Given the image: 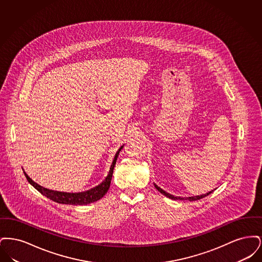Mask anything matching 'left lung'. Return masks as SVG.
<instances>
[{
	"mask_svg": "<svg viewBox=\"0 0 262 262\" xmlns=\"http://www.w3.org/2000/svg\"><path fill=\"white\" fill-rule=\"evenodd\" d=\"M155 187L162 193L164 194L165 196H167V198H169V199H171V200H189V201H194V200H201V199H203V198H205V196H207V195H209L210 193L212 192L211 191H209V192H207V193H205V194H201V195H198V196H190V198H178V196H174V195H172V194H170V193H168V192H166L165 190H163L161 187H158V186H156V185H154Z\"/></svg>",
	"mask_w": 262,
	"mask_h": 262,
	"instance_id": "1",
	"label": "left lung"
}]
</instances>
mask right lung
<instances>
[{"label": "right lung", "instance_id": "1", "mask_svg": "<svg viewBox=\"0 0 262 262\" xmlns=\"http://www.w3.org/2000/svg\"><path fill=\"white\" fill-rule=\"evenodd\" d=\"M123 148V146L120 149L117 151L115 158L113 160L109 174L106 177V179L98 185L97 187H93L89 190L83 191V192H77V193H70V192H61V191H55V190H51L48 188L41 187L36 183H34L27 174H25L27 179V181L30 183V185H32L33 187L37 189L38 191L45 195L46 198H48L49 200H53L55 202L58 203H62V204H71V205H83V204H89L91 202L97 201L100 199H102L108 191L110 184H111V180H112L113 171L116 165V161L118 159L119 153L121 149Z\"/></svg>", "mask_w": 262, "mask_h": 262}]
</instances>
